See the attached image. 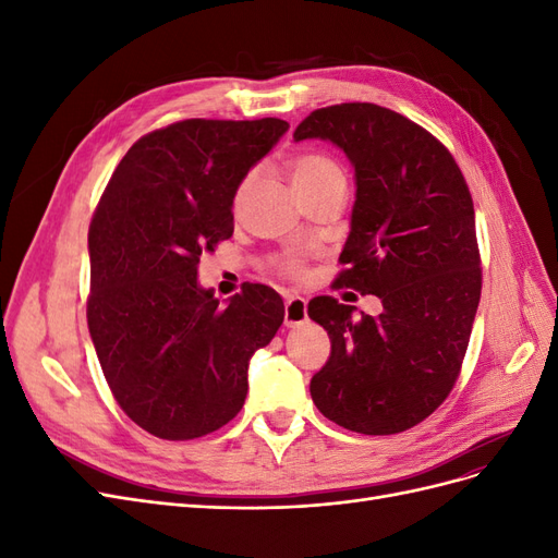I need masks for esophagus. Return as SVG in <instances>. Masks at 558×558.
<instances>
[{"instance_id":"1","label":"esophagus","mask_w":558,"mask_h":558,"mask_svg":"<svg viewBox=\"0 0 558 558\" xmlns=\"http://www.w3.org/2000/svg\"><path fill=\"white\" fill-rule=\"evenodd\" d=\"M283 320H286V326H289V328L305 324V320H307V300L300 298V295H289V298H286Z\"/></svg>"}]
</instances>
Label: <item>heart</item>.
<instances>
[{"label":"heart","mask_w":558,"mask_h":558,"mask_svg":"<svg viewBox=\"0 0 558 558\" xmlns=\"http://www.w3.org/2000/svg\"><path fill=\"white\" fill-rule=\"evenodd\" d=\"M291 177H293V183H295L298 193L300 191H307V189H316V185L326 183V181H332V179H344L342 170H340V167H337V162L330 160L328 156H320V154H302V156H298L291 162ZM251 183H253V174H246L240 181L238 191H234V197H232V207L234 209L242 207V202H244V197H246V193L251 189ZM279 272L283 277L298 279V277L305 275V265H302L300 258H283L279 263Z\"/></svg>","instance_id":"b5f03b06"}]
</instances>
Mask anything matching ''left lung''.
<instances>
[{
  "mask_svg": "<svg viewBox=\"0 0 558 558\" xmlns=\"http://www.w3.org/2000/svg\"><path fill=\"white\" fill-rule=\"evenodd\" d=\"M293 140H328L356 172L351 232L335 283L377 295L379 316H353L330 295L307 314L330 335L312 377L318 412L353 433L393 435L430 416L461 373L482 267L475 207L453 156L391 109L347 102L312 111Z\"/></svg>",
  "mask_w": 558,
  "mask_h": 558,
  "instance_id": "obj_1",
  "label": "left lung"
}]
</instances>
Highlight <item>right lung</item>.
<instances>
[{"label": "right lung", "mask_w": 558, "mask_h": 558, "mask_svg": "<svg viewBox=\"0 0 558 558\" xmlns=\"http://www.w3.org/2000/svg\"><path fill=\"white\" fill-rule=\"evenodd\" d=\"M289 123L189 118L144 134L118 162L88 230V328L121 410L160 440H195L238 416L248 361L283 324L279 293L248 283L218 307L197 283L232 238V197Z\"/></svg>", "instance_id": "add662e5"}]
</instances>
